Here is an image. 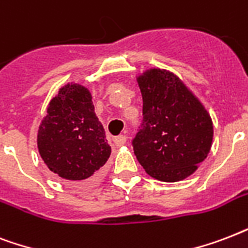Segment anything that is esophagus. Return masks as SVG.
Here are the masks:
<instances>
[{
  "mask_svg": "<svg viewBox=\"0 0 248 248\" xmlns=\"http://www.w3.org/2000/svg\"><path fill=\"white\" fill-rule=\"evenodd\" d=\"M114 142H115V146H123L124 143L126 142V136H124V134H120V136H118V137L114 138Z\"/></svg>",
  "mask_w": 248,
  "mask_h": 248,
  "instance_id": "esophagus-1",
  "label": "esophagus"
}]
</instances>
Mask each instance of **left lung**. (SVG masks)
<instances>
[{
	"mask_svg": "<svg viewBox=\"0 0 248 248\" xmlns=\"http://www.w3.org/2000/svg\"><path fill=\"white\" fill-rule=\"evenodd\" d=\"M142 122L132 140L134 155L151 177L184 180L207 158L214 126L207 110L170 71H146L138 78Z\"/></svg>",
	"mask_w": 248,
	"mask_h": 248,
	"instance_id": "obj_1",
	"label": "left lung"
}]
</instances>
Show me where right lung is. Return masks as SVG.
<instances>
[{"label": "right lung", "mask_w": 248, "mask_h": 248, "mask_svg": "<svg viewBox=\"0 0 248 248\" xmlns=\"http://www.w3.org/2000/svg\"><path fill=\"white\" fill-rule=\"evenodd\" d=\"M37 146L44 163L59 177L76 182L97 174L111 147L89 90L78 84L59 90L38 128Z\"/></svg>", "instance_id": "right-lung-1"}]
</instances>
